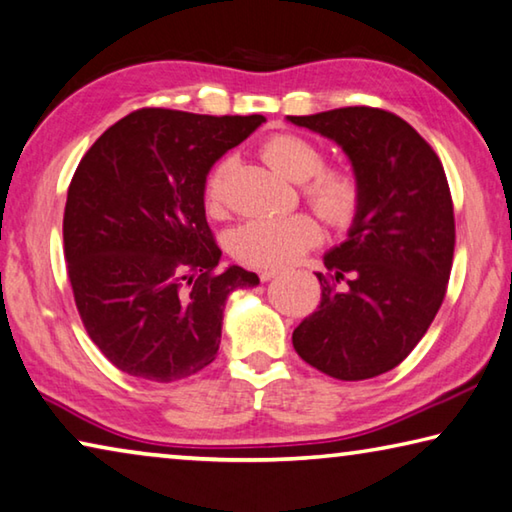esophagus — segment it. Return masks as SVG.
Returning a JSON list of instances; mask_svg holds the SVG:
<instances>
[{
  "instance_id": "34e87169",
  "label": "esophagus",
  "mask_w": 512,
  "mask_h": 512,
  "mask_svg": "<svg viewBox=\"0 0 512 512\" xmlns=\"http://www.w3.org/2000/svg\"><path fill=\"white\" fill-rule=\"evenodd\" d=\"M276 274H279V270H261V272H258V276H261V281H270V279H274Z\"/></svg>"
}]
</instances>
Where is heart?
<instances>
[{"instance_id": "heart-1", "label": "heart", "mask_w": 512, "mask_h": 512, "mask_svg": "<svg viewBox=\"0 0 512 512\" xmlns=\"http://www.w3.org/2000/svg\"><path fill=\"white\" fill-rule=\"evenodd\" d=\"M261 154L286 177L301 181V195L331 226H349L365 201V181L354 165H324V149L301 133L281 131L263 140ZM229 158H220L204 181L206 211L220 215L226 204ZM320 224L311 213L261 217L240 224L231 233V254L249 267H283L317 245Z\"/></svg>"}]
</instances>
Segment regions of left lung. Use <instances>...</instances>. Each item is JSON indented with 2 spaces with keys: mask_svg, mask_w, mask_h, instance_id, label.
Instances as JSON below:
<instances>
[{
  "mask_svg": "<svg viewBox=\"0 0 512 512\" xmlns=\"http://www.w3.org/2000/svg\"><path fill=\"white\" fill-rule=\"evenodd\" d=\"M290 122L345 149L365 181L349 238L324 256L322 297L292 333L297 354L340 381L397 367L447 295L456 222L445 167L399 115L347 106Z\"/></svg>",
  "mask_w": 512,
  "mask_h": 512,
  "instance_id": "obj_1",
  "label": "left lung"
}]
</instances>
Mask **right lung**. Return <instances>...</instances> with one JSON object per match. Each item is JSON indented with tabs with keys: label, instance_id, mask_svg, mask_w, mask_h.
I'll use <instances>...</instances> for the list:
<instances>
[{
	"label": "right lung",
	"instance_id": "add662e5",
	"mask_svg": "<svg viewBox=\"0 0 512 512\" xmlns=\"http://www.w3.org/2000/svg\"><path fill=\"white\" fill-rule=\"evenodd\" d=\"M261 122L140 108L83 154L63 215L67 276L90 340L124 374L172 383L204 370L229 292L258 283L220 270L204 181Z\"/></svg>",
	"mask_w": 512,
	"mask_h": 512
}]
</instances>
